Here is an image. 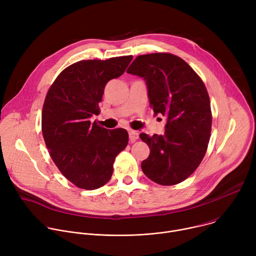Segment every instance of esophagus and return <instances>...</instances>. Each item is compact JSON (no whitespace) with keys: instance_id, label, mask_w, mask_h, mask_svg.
Listing matches in <instances>:
<instances>
[{"instance_id":"obj_1","label":"esophagus","mask_w":256,"mask_h":256,"mask_svg":"<svg viewBox=\"0 0 256 256\" xmlns=\"http://www.w3.org/2000/svg\"><path fill=\"white\" fill-rule=\"evenodd\" d=\"M128 136H130V142H134L138 138V132L136 130H130L128 132Z\"/></svg>"}]
</instances>
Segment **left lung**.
<instances>
[{
    "label": "left lung",
    "instance_id": "obj_1",
    "mask_svg": "<svg viewBox=\"0 0 256 256\" xmlns=\"http://www.w3.org/2000/svg\"><path fill=\"white\" fill-rule=\"evenodd\" d=\"M126 72L144 80L155 116L167 120L164 134H140L150 148L142 170L158 184H177L194 172L208 149L212 112L206 86L186 62L171 54L138 56Z\"/></svg>",
    "mask_w": 256,
    "mask_h": 256
}]
</instances>
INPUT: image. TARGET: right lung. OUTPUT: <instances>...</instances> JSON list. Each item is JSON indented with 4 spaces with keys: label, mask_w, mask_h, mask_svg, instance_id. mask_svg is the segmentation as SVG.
I'll list each match as a JSON object with an SVG mask.
<instances>
[{
    "label": "right lung",
    "mask_w": 256,
    "mask_h": 256,
    "mask_svg": "<svg viewBox=\"0 0 256 256\" xmlns=\"http://www.w3.org/2000/svg\"><path fill=\"white\" fill-rule=\"evenodd\" d=\"M132 56L80 60L66 68L50 86L42 108V134L62 174L83 190L106 184L116 157L126 149L124 128L107 130L91 122L108 81L122 76Z\"/></svg>",
    "instance_id": "1"
}]
</instances>
